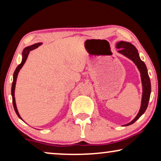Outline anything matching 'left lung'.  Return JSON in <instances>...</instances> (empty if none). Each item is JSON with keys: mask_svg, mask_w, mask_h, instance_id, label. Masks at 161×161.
Here are the masks:
<instances>
[{"mask_svg": "<svg viewBox=\"0 0 161 161\" xmlns=\"http://www.w3.org/2000/svg\"><path fill=\"white\" fill-rule=\"evenodd\" d=\"M116 47L119 49L118 53L130 59L135 64L140 72L141 80H142V98L140 110L136 117L130 122L124 125V126H128V125L133 124L136 120L138 119L147 110L151 94V83L146 64L144 61L141 60L138 50L136 49L135 46L132 45L131 43L127 42L120 41L116 43Z\"/></svg>", "mask_w": 161, "mask_h": 161, "instance_id": "obj_1", "label": "left lung"}]
</instances>
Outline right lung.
<instances>
[{
  "instance_id": "right-lung-1",
  "label": "right lung",
  "mask_w": 161,
  "mask_h": 161,
  "mask_svg": "<svg viewBox=\"0 0 161 161\" xmlns=\"http://www.w3.org/2000/svg\"><path fill=\"white\" fill-rule=\"evenodd\" d=\"M42 44V42H38V43L34 44V45H32L28 46V47H26L24 48V50H23V53H22V61H21V64H19L18 66H17V67L16 68V69H15V71L14 72V75H13V82H12V96L13 105H14V111H15V112H16L17 115L18 116V117L20 119H22V120H23V119L21 118V116H20V115H19L18 111H17V105H16V102H15V97H14L15 86H16L17 75H18V73H19V70L21 69V68L23 67V66L24 65V64L25 63L26 59H27L28 56V54H29V53H30L31 50L36 49V48H37V47H39V46H40Z\"/></svg>"
}]
</instances>
